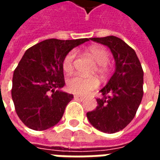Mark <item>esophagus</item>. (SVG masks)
<instances>
[{"mask_svg":"<svg viewBox=\"0 0 160 160\" xmlns=\"http://www.w3.org/2000/svg\"><path fill=\"white\" fill-rule=\"evenodd\" d=\"M74 99H76V100H80V101H83L84 100V98L81 97V96H79V95H74Z\"/></svg>","mask_w":160,"mask_h":160,"instance_id":"obj_1","label":"esophagus"}]
</instances>
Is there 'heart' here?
I'll return each mask as SVG.
<instances>
[{"instance_id": "obj_1", "label": "heart", "mask_w": 160, "mask_h": 160, "mask_svg": "<svg viewBox=\"0 0 160 160\" xmlns=\"http://www.w3.org/2000/svg\"><path fill=\"white\" fill-rule=\"evenodd\" d=\"M90 56L97 63L98 73L101 76H105L109 72L108 62L110 55L106 49L101 46H92L87 49ZM75 58V51L71 50L67 54L62 61V68L66 73H70L73 68V61ZM98 86V81L96 78H84L80 75H73L67 81V88L70 92L85 96L96 89Z\"/></svg>"}]
</instances>
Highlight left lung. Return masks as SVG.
Returning a JSON list of instances; mask_svg holds the SVG:
<instances>
[{
    "label": "left lung",
    "mask_w": 160,
    "mask_h": 160,
    "mask_svg": "<svg viewBox=\"0 0 160 160\" xmlns=\"http://www.w3.org/2000/svg\"><path fill=\"white\" fill-rule=\"evenodd\" d=\"M91 40L108 46L114 56L116 70L101 89L98 105L87 112L91 124L104 133L123 129L133 120L143 97V70L134 49L119 38L108 36Z\"/></svg>",
    "instance_id": "8db88e82"
}]
</instances>
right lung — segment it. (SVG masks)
I'll list each match as a JSON object with an SVG mask.
<instances>
[{"label":"right lung","mask_w":160,"mask_h":160,"mask_svg":"<svg viewBox=\"0 0 160 160\" xmlns=\"http://www.w3.org/2000/svg\"><path fill=\"white\" fill-rule=\"evenodd\" d=\"M89 41L47 39L26 50L13 72L12 98L16 113L26 127L45 130L62 118L73 94L64 87L62 61L74 47Z\"/></svg>","instance_id":"add662e5"}]
</instances>
